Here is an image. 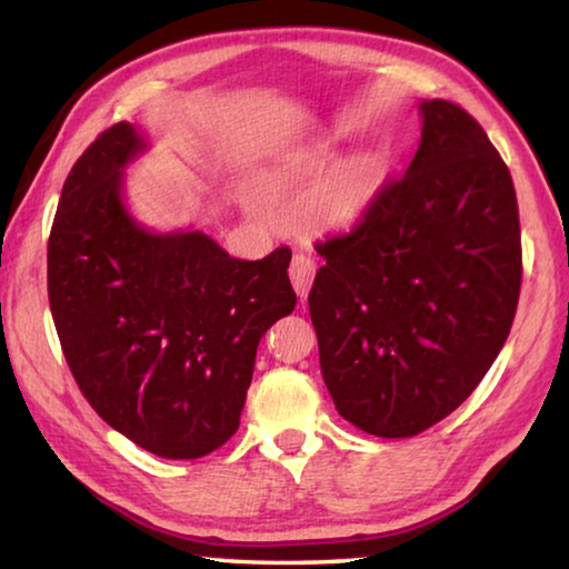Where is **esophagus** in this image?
I'll return each instance as SVG.
<instances>
[{
    "label": "esophagus",
    "instance_id": "esophagus-1",
    "mask_svg": "<svg viewBox=\"0 0 569 569\" xmlns=\"http://www.w3.org/2000/svg\"><path fill=\"white\" fill-rule=\"evenodd\" d=\"M288 276H291V283L296 288V293L306 298L308 291H311V283L316 278V261L306 253H296L291 268H288Z\"/></svg>",
    "mask_w": 569,
    "mask_h": 569
}]
</instances>
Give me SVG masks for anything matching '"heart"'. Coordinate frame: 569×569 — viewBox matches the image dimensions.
I'll use <instances>...</instances> for the list:
<instances>
[{"instance_id":"1","label":"heart","mask_w":569,"mask_h":569,"mask_svg":"<svg viewBox=\"0 0 569 569\" xmlns=\"http://www.w3.org/2000/svg\"><path fill=\"white\" fill-rule=\"evenodd\" d=\"M373 190V168L369 160H349L336 168L308 198V213L329 226L351 223L361 216Z\"/></svg>"}]
</instances>
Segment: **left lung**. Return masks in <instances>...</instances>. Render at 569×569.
<instances>
[{
	"label": "left lung",
	"instance_id": "obj_1",
	"mask_svg": "<svg viewBox=\"0 0 569 569\" xmlns=\"http://www.w3.org/2000/svg\"><path fill=\"white\" fill-rule=\"evenodd\" d=\"M421 142L349 233L316 250L308 308L346 421L401 439L449 417L512 329L522 236L512 176L481 124L427 100Z\"/></svg>",
	"mask_w": 569,
	"mask_h": 569
}]
</instances>
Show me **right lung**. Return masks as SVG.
Wrapping results in <instances>:
<instances>
[{"label":"right lung","instance_id":"add662e5","mask_svg":"<svg viewBox=\"0 0 569 569\" xmlns=\"http://www.w3.org/2000/svg\"><path fill=\"white\" fill-rule=\"evenodd\" d=\"M142 150L118 122L74 162L47 293L90 407L152 455L198 459L236 435L258 341L296 308L291 248L240 261L200 230L150 233L122 203V170Z\"/></svg>","mask_w":569,"mask_h":569}]
</instances>
